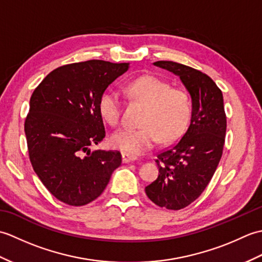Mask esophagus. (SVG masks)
Instances as JSON below:
<instances>
[{"instance_id":"1","label":"esophagus","mask_w":262,"mask_h":262,"mask_svg":"<svg viewBox=\"0 0 262 262\" xmlns=\"http://www.w3.org/2000/svg\"><path fill=\"white\" fill-rule=\"evenodd\" d=\"M137 158L135 155H132L129 153H122V162L124 163H129L133 162V161H135Z\"/></svg>"}]
</instances>
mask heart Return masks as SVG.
<instances>
[{"label": "heart", "mask_w": 262, "mask_h": 262, "mask_svg": "<svg viewBox=\"0 0 262 262\" xmlns=\"http://www.w3.org/2000/svg\"><path fill=\"white\" fill-rule=\"evenodd\" d=\"M128 96L145 105L141 128L124 129L111 137V145L130 154H141L162 143L178 140L187 129L191 117V99L181 88L155 75H143L125 86ZM122 101L115 90L105 91L99 100V111L110 126L121 122Z\"/></svg>", "instance_id": "b5f03b06"}]
</instances>
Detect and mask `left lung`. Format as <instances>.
<instances>
[{"mask_svg": "<svg viewBox=\"0 0 262 262\" xmlns=\"http://www.w3.org/2000/svg\"><path fill=\"white\" fill-rule=\"evenodd\" d=\"M154 65L179 75L192 99L190 125L173 146L157 154L159 177L145 187L147 197L155 205L179 210L203 193L223 154V94L207 74L190 66L171 60H159Z\"/></svg>", "mask_w": 262, "mask_h": 262, "instance_id": "left-lung-1", "label": "left lung"}]
</instances>
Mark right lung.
I'll return each mask as SVG.
<instances>
[{
    "instance_id": "obj_1",
    "label": "right lung",
    "mask_w": 262,
    "mask_h": 262,
    "mask_svg": "<svg viewBox=\"0 0 262 262\" xmlns=\"http://www.w3.org/2000/svg\"><path fill=\"white\" fill-rule=\"evenodd\" d=\"M128 63L92 59L52 71L30 98L25 120L33 170L55 198L84 206L107 187L121 164L119 151H91L105 136L99 100Z\"/></svg>"
}]
</instances>
